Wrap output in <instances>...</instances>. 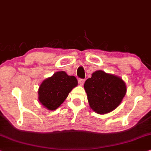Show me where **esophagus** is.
<instances>
[{
  "label": "esophagus",
  "mask_w": 151,
  "mask_h": 151,
  "mask_svg": "<svg viewBox=\"0 0 151 151\" xmlns=\"http://www.w3.org/2000/svg\"><path fill=\"white\" fill-rule=\"evenodd\" d=\"M78 82H79V84H80V86H83V84H84L85 80L84 79H80Z\"/></svg>",
  "instance_id": "esophagus-1"
}]
</instances>
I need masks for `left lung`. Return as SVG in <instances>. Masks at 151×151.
Masks as SVG:
<instances>
[{
    "label": "left lung",
    "mask_w": 151,
    "mask_h": 151,
    "mask_svg": "<svg viewBox=\"0 0 151 151\" xmlns=\"http://www.w3.org/2000/svg\"><path fill=\"white\" fill-rule=\"evenodd\" d=\"M90 108L99 114H106L121 104L127 93L125 82L121 77L98 70L84 83Z\"/></svg>",
    "instance_id": "1"
}]
</instances>
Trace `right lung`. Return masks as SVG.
Listing matches in <instances>:
<instances>
[{
  "mask_svg": "<svg viewBox=\"0 0 151 151\" xmlns=\"http://www.w3.org/2000/svg\"><path fill=\"white\" fill-rule=\"evenodd\" d=\"M78 84L75 76L67 75L63 71L56 72L41 83L38 90L39 101L48 110H55Z\"/></svg>",
  "mask_w": 151,
  "mask_h": 151,
  "instance_id": "1",
  "label": "right lung"
}]
</instances>
